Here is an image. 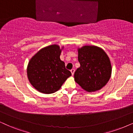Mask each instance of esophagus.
Listing matches in <instances>:
<instances>
[{"label":"esophagus","mask_w":133,"mask_h":133,"mask_svg":"<svg viewBox=\"0 0 133 133\" xmlns=\"http://www.w3.org/2000/svg\"><path fill=\"white\" fill-rule=\"evenodd\" d=\"M70 72H71V73H72V75H73L74 74V72H75V69H72L70 70Z\"/></svg>","instance_id":"obj_1"}]
</instances>
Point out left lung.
<instances>
[{"label":"left lung","instance_id":"8db88e82","mask_svg":"<svg viewBox=\"0 0 133 133\" xmlns=\"http://www.w3.org/2000/svg\"><path fill=\"white\" fill-rule=\"evenodd\" d=\"M80 68L74 73L75 81L87 91L99 90L111 76L110 59L103 50L96 46H84L78 49Z\"/></svg>","mask_w":133,"mask_h":133}]
</instances>
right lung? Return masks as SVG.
<instances>
[{
  "label": "right lung",
  "instance_id": "obj_1",
  "mask_svg": "<svg viewBox=\"0 0 133 133\" xmlns=\"http://www.w3.org/2000/svg\"><path fill=\"white\" fill-rule=\"evenodd\" d=\"M61 53L58 45H50L39 50L29 61L27 68L28 79L40 93L57 91L72 75L60 59Z\"/></svg>",
  "mask_w": 133,
  "mask_h": 133
}]
</instances>
